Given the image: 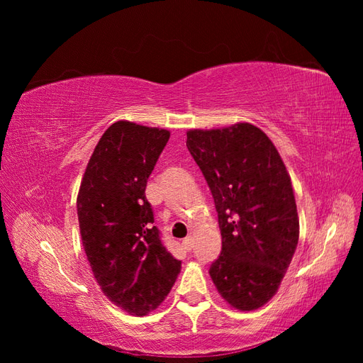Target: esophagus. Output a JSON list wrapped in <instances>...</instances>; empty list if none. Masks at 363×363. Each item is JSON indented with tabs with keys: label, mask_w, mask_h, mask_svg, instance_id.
Here are the masks:
<instances>
[{
	"label": "esophagus",
	"mask_w": 363,
	"mask_h": 363,
	"mask_svg": "<svg viewBox=\"0 0 363 363\" xmlns=\"http://www.w3.org/2000/svg\"><path fill=\"white\" fill-rule=\"evenodd\" d=\"M182 245H183V248L184 250H188V251H191L192 248H194V239L191 238V236H188L186 239H183V242H182Z\"/></svg>",
	"instance_id": "obj_1"
}]
</instances>
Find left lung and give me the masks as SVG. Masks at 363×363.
Returning <instances> with one entry per match:
<instances>
[{
	"label": "left lung",
	"mask_w": 363,
	"mask_h": 363,
	"mask_svg": "<svg viewBox=\"0 0 363 363\" xmlns=\"http://www.w3.org/2000/svg\"><path fill=\"white\" fill-rule=\"evenodd\" d=\"M186 147L211 188L223 238L208 274L228 304L259 309L276 295L298 244L286 167L271 139L248 123L189 130Z\"/></svg>",
	"instance_id": "8db88e82"
}]
</instances>
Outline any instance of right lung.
Returning <instances> with one entry per match:
<instances>
[{
  "label": "right lung",
  "instance_id": "obj_1",
  "mask_svg": "<svg viewBox=\"0 0 363 363\" xmlns=\"http://www.w3.org/2000/svg\"><path fill=\"white\" fill-rule=\"evenodd\" d=\"M169 131L118 121L87 163L77 196L84 252L103 294L144 316L167 298L182 262L164 248L145 196Z\"/></svg>",
  "mask_w": 363,
  "mask_h": 363
}]
</instances>
